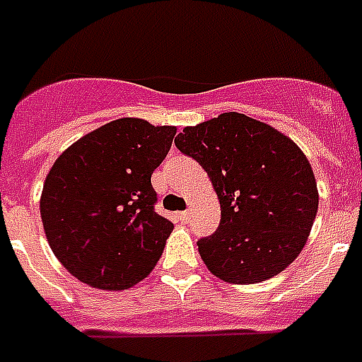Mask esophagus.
<instances>
[{"label":"esophagus","instance_id":"esophagus-1","mask_svg":"<svg viewBox=\"0 0 362 362\" xmlns=\"http://www.w3.org/2000/svg\"><path fill=\"white\" fill-rule=\"evenodd\" d=\"M178 220L182 221V223H187V220H189V210H182V212H178Z\"/></svg>","mask_w":362,"mask_h":362}]
</instances>
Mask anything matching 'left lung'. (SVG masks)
<instances>
[{
    "label": "left lung",
    "instance_id": "8db88e82",
    "mask_svg": "<svg viewBox=\"0 0 362 362\" xmlns=\"http://www.w3.org/2000/svg\"><path fill=\"white\" fill-rule=\"evenodd\" d=\"M175 144L209 173L220 199V226L197 240L212 274L257 284L295 261L320 197L314 170L291 139L246 115L226 112L186 127Z\"/></svg>",
    "mask_w": 362,
    "mask_h": 362
}]
</instances>
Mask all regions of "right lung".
Returning a JSON list of instances; mask_svg holds the SVG:
<instances>
[{"instance_id":"add662e5","label":"right lung","mask_w":362,"mask_h":362,"mask_svg":"<svg viewBox=\"0 0 362 362\" xmlns=\"http://www.w3.org/2000/svg\"><path fill=\"white\" fill-rule=\"evenodd\" d=\"M176 129L120 118L65 150L48 173L41 220L59 263L88 286L127 289L161 257L173 223L156 212L152 173Z\"/></svg>"}]
</instances>
